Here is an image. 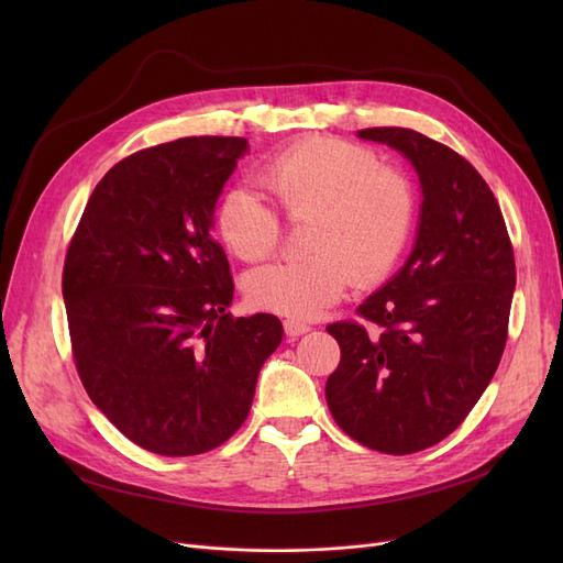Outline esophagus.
<instances>
[{"mask_svg": "<svg viewBox=\"0 0 563 563\" xmlns=\"http://www.w3.org/2000/svg\"><path fill=\"white\" fill-rule=\"evenodd\" d=\"M283 327H285V333H287L289 338H299V335H303V333H308V331H310L308 323L297 321V319H285V321H283Z\"/></svg>", "mask_w": 563, "mask_h": 563, "instance_id": "34e87169", "label": "esophagus"}]
</instances>
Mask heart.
<instances>
[{
  "mask_svg": "<svg viewBox=\"0 0 563 563\" xmlns=\"http://www.w3.org/2000/svg\"><path fill=\"white\" fill-rule=\"evenodd\" d=\"M260 183L280 217L308 221L301 240L306 260L262 266L246 278V299L266 312L312 319L338 303L353 280H383L416 228V185L363 143L301 139L266 162ZM214 221L223 246L244 262H260L278 249V216L244 189L221 198Z\"/></svg>",
  "mask_w": 563,
  "mask_h": 563,
  "instance_id": "obj_1",
  "label": "heart"
}]
</instances>
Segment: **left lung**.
I'll return each mask as SVG.
<instances>
[{
  "mask_svg": "<svg viewBox=\"0 0 563 563\" xmlns=\"http://www.w3.org/2000/svg\"><path fill=\"white\" fill-rule=\"evenodd\" d=\"M416 166L422 212L401 272L327 331L340 365L327 380L338 427L383 454L422 452L448 438L490 383L509 335L516 260L505 217L465 157L406 128H367Z\"/></svg>",
  "mask_w": 563,
  "mask_h": 563,
  "instance_id": "8db88e82",
  "label": "left lung"
}]
</instances>
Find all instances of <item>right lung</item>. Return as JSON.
Instances as JSON below:
<instances>
[{"label":"right lung","mask_w":563,"mask_h":563,"mask_svg":"<svg viewBox=\"0 0 563 563\" xmlns=\"http://www.w3.org/2000/svg\"><path fill=\"white\" fill-rule=\"evenodd\" d=\"M242 136L145 147L98 183L64 264L77 374L134 445L210 452L249 418L260 367L283 340L274 314L232 317L234 283L212 214Z\"/></svg>","instance_id":"obj_1"}]
</instances>
